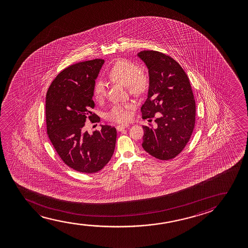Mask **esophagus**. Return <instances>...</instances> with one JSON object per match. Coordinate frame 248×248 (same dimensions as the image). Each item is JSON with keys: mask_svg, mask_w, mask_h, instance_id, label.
Here are the masks:
<instances>
[{"mask_svg": "<svg viewBox=\"0 0 248 248\" xmlns=\"http://www.w3.org/2000/svg\"><path fill=\"white\" fill-rule=\"evenodd\" d=\"M128 126H129L128 124H119V125L117 126L116 128H117L118 131H122L123 129H125Z\"/></svg>", "mask_w": 248, "mask_h": 248, "instance_id": "obj_1", "label": "esophagus"}]
</instances>
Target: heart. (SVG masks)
Here are the masks:
<instances>
[{
	"instance_id": "heart-1",
	"label": "heart",
	"mask_w": 248,
	"mask_h": 248,
	"mask_svg": "<svg viewBox=\"0 0 248 248\" xmlns=\"http://www.w3.org/2000/svg\"><path fill=\"white\" fill-rule=\"evenodd\" d=\"M108 77L112 81L125 85L131 95L140 97L148 92L150 87L149 75L140 71L136 62L119 59L109 69ZM92 92L96 101H102L106 94L105 83L102 79L95 80ZM129 104H116L106 114V118L112 122L124 123L130 119Z\"/></svg>"
}]
</instances>
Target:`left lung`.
Masks as SVG:
<instances>
[{"instance_id": "obj_1", "label": "left lung", "mask_w": 248, "mask_h": 248, "mask_svg": "<svg viewBox=\"0 0 248 248\" xmlns=\"http://www.w3.org/2000/svg\"><path fill=\"white\" fill-rule=\"evenodd\" d=\"M138 57L149 72L148 96L141 107L144 119L156 117V128L142 126V147L151 156L170 160L190 140L196 121V102L190 80L173 58L159 51L145 50Z\"/></svg>"}]
</instances>
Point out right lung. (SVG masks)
I'll return each mask as SVG.
<instances>
[{
  "label": "right lung",
  "mask_w": 248,
  "mask_h": 248,
  "mask_svg": "<svg viewBox=\"0 0 248 248\" xmlns=\"http://www.w3.org/2000/svg\"><path fill=\"white\" fill-rule=\"evenodd\" d=\"M103 59L80 62L58 74L48 89L46 120L48 137L63 163L81 173H96L108 163L115 149L117 130L102 125L89 135L86 119L99 122L92 111V88Z\"/></svg>",
  "instance_id": "obj_1"
}]
</instances>
